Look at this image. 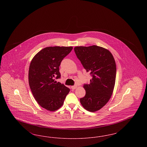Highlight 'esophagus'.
Listing matches in <instances>:
<instances>
[{
	"instance_id": "esophagus-1",
	"label": "esophagus",
	"mask_w": 147,
	"mask_h": 147,
	"mask_svg": "<svg viewBox=\"0 0 147 147\" xmlns=\"http://www.w3.org/2000/svg\"><path fill=\"white\" fill-rule=\"evenodd\" d=\"M77 88V85H74V86H71V88L73 90H74V89H76Z\"/></svg>"
}]
</instances>
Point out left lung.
<instances>
[{"label": "left lung", "instance_id": "1", "mask_svg": "<svg viewBox=\"0 0 147 147\" xmlns=\"http://www.w3.org/2000/svg\"><path fill=\"white\" fill-rule=\"evenodd\" d=\"M74 51L87 72L92 78L89 84H84L86 94L80 101L90 112L101 109L109 101L113 91L116 65L111 53L98 46H77Z\"/></svg>", "mask_w": 147, "mask_h": 147}]
</instances>
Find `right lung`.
<instances>
[{"label":"right lung","mask_w":147,"mask_h":147,"mask_svg":"<svg viewBox=\"0 0 147 147\" xmlns=\"http://www.w3.org/2000/svg\"><path fill=\"white\" fill-rule=\"evenodd\" d=\"M72 47H48L32 58L28 70V83L37 103L42 107L54 111L64 103L70 89L55 81L61 78L59 67Z\"/></svg>","instance_id":"obj_1"}]
</instances>
